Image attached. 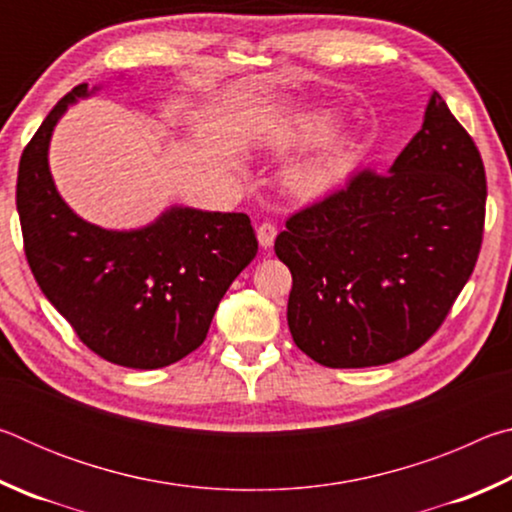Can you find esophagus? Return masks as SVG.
Returning <instances> with one entry per match:
<instances>
[{"label": "esophagus", "mask_w": 512, "mask_h": 512, "mask_svg": "<svg viewBox=\"0 0 512 512\" xmlns=\"http://www.w3.org/2000/svg\"><path fill=\"white\" fill-rule=\"evenodd\" d=\"M275 237H277V225L275 223L266 221L257 228V239H259V246H262V248H271Z\"/></svg>", "instance_id": "1"}]
</instances>
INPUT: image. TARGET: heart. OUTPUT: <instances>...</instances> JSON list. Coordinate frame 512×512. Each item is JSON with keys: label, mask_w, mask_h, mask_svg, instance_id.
Returning <instances> with one entry per match:
<instances>
[{"label": "heart", "mask_w": 512, "mask_h": 512, "mask_svg": "<svg viewBox=\"0 0 512 512\" xmlns=\"http://www.w3.org/2000/svg\"><path fill=\"white\" fill-rule=\"evenodd\" d=\"M339 124V117L332 110H316L300 115L284 124H275L266 131L264 144L277 153H291L307 149V146L327 140ZM352 140L350 137H336L323 151L302 160L287 171V185L296 196L314 201L334 192L341 185L350 167Z\"/></svg>", "instance_id": "heart-1"}]
</instances>
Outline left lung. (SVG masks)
Returning a JSON list of instances; mask_svg holds the SVG:
<instances>
[{"label":"left lung","instance_id":"1","mask_svg":"<svg viewBox=\"0 0 512 512\" xmlns=\"http://www.w3.org/2000/svg\"><path fill=\"white\" fill-rule=\"evenodd\" d=\"M483 221L479 149L433 92L391 169H363L277 235L275 255L293 277V341L327 368L384 366L415 352L470 280Z\"/></svg>","mask_w":512,"mask_h":512}]
</instances>
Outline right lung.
<instances>
[{"mask_svg": "<svg viewBox=\"0 0 512 512\" xmlns=\"http://www.w3.org/2000/svg\"><path fill=\"white\" fill-rule=\"evenodd\" d=\"M99 90L76 85L22 153L15 198L24 253L42 293L94 354L164 368L205 341L225 291L257 255V237L244 212L183 205L137 230L81 219L51 178L49 142L65 110Z\"/></svg>", "mask_w": 512, "mask_h": 512, "instance_id": "1", "label": "right lung"}]
</instances>
